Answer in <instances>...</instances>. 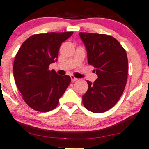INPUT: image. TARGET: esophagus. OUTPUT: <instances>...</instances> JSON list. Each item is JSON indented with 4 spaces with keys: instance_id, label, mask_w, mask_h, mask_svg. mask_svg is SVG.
Returning a JSON list of instances; mask_svg holds the SVG:
<instances>
[{
    "instance_id": "obj_1",
    "label": "esophagus",
    "mask_w": 149,
    "mask_h": 149,
    "mask_svg": "<svg viewBox=\"0 0 149 149\" xmlns=\"http://www.w3.org/2000/svg\"><path fill=\"white\" fill-rule=\"evenodd\" d=\"M70 77H71L72 81H77V80H78L77 78L75 77L74 75H71V76H70Z\"/></svg>"
}]
</instances>
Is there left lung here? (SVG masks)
I'll return each instance as SVG.
<instances>
[{"mask_svg": "<svg viewBox=\"0 0 149 149\" xmlns=\"http://www.w3.org/2000/svg\"><path fill=\"white\" fill-rule=\"evenodd\" d=\"M87 51L88 63L94 67L98 78L87 81L83 105L95 113L106 112L118 103L127 80L128 60L124 48L113 36L79 32Z\"/></svg>", "mask_w": 149, "mask_h": 149, "instance_id": "left-lung-1", "label": "left lung"}]
</instances>
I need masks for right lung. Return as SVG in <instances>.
<instances>
[{
  "label": "right lung",
  "instance_id": "obj_1",
  "mask_svg": "<svg viewBox=\"0 0 149 149\" xmlns=\"http://www.w3.org/2000/svg\"><path fill=\"white\" fill-rule=\"evenodd\" d=\"M72 34H34L17 53L13 64L15 81L23 100L34 111L46 113L56 108L71 82L69 75L58 74L49 70V65L57 61L62 43Z\"/></svg>",
  "mask_w": 149,
  "mask_h": 149
}]
</instances>
